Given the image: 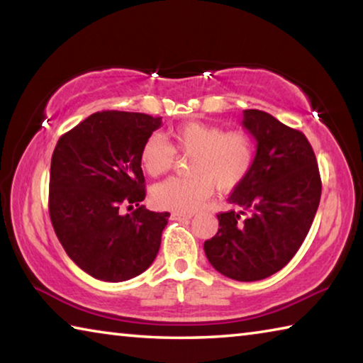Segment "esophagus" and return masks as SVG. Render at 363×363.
<instances>
[{
    "label": "esophagus",
    "mask_w": 363,
    "mask_h": 363,
    "mask_svg": "<svg viewBox=\"0 0 363 363\" xmlns=\"http://www.w3.org/2000/svg\"><path fill=\"white\" fill-rule=\"evenodd\" d=\"M171 219H174V220H186V219H192V214H184V213H171Z\"/></svg>",
    "instance_id": "esophagus-1"
}]
</instances>
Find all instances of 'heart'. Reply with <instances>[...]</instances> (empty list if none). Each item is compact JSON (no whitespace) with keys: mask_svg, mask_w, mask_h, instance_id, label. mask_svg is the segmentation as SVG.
Here are the masks:
<instances>
[{"mask_svg":"<svg viewBox=\"0 0 363 363\" xmlns=\"http://www.w3.org/2000/svg\"><path fill=\"white\" fill-rule=\"evenodd\" d=\"M171 145L160 134L144 140L140 167L157 177L173 167L174 150L192 155L187 164L189 177H169L152 190L153 203L174 213H192L211 195L230 192L247 179L256 158V144L247 131H224L205 123H184L171 131Z\"/></svg>","mask_w":363,"mask_h":363,"instance_id":"1","label":"heart"}]
</instances>
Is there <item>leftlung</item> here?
<instances>
[{"instance_id": "left-lung-1", "label": "left lung", "mask_w": 363, "mask_h": 363, "mask_svg": "<svg viewBox=\"0 0 363 363\" xmlns=\"http://www.w3.org/2000/svg\"><path fill=\"white\" fill-rule=\"evenodd\" d=\"M242 125L256 140L253 168L229 196L238 210L218 214L219 230L203 248L225 277L256 281L296 255L315 218L322 182L303 133L256 108L243 110Z\"/></svg>"}]
</instances>
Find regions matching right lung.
Masks as SVG:
<instances>
[{
  "label": "right lung",
  "instance_id": "1",
  "mask_svg": "<svg viewBox=\"0 0 363 363\" xmlns=\"http://www.w3.org/2000/svg\"><path fill=\"white\" fill-rule=\"evenodd\" d=\"M162 116L93 113L57 140L49 176V216L70 259L91 277L125 281L149 269L169 213L149 211L140 147ZM137 210L121 215V208Z\"/></svg>",
  "mask_w": 363,
  "mask_h": 363
}]
</instances>
